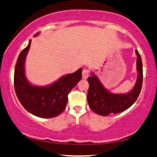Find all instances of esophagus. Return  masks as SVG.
Listing matches in <instances>:
<instances>
[{
    "label": "esophagus",
    "mask_w": 157,
    "mask_h": 157,
    "mask_svg": "<svg viewBox=\"0 0 157 157\" xmlns=\"http://www.w3.org/2000/svg\"><path fill=\"white\" fill-rule=\"evenodd\" d=\"M89 76V70L87 69H84L83 71H82V78L84 79L87 78V77Z\"/></svg>",
    "instance_id": "1"
}]
</instances>
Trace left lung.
<instances>
[{
  "mask_svg": "<svg viewBox=\"0 0 157 157\" xmlns=\"http://www.w3.org/2000/svg\"><path fill=\"white\" fill-rule=\"evenodd\" d=\"M137 56L136 68L138 77L131 91L126 94H115L105 88L99 79L93 73L88 77L89 89L87 92V101L91 110L101 116L119 113L129 108L136 101L142 86L143 73L142 62L139 52L136 50Z\"/></svg>",
  "mask_w": 157,
  "mask_h": 157,
  "instance_id": "left-lung-1",
  "label": "left lung"
}]
</instances>
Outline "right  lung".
I'll list each match as a JSON object with an SVG mask.
<instances>
[{
    "label": "right lung",
    "instance_id": "right-lung-1",
    "mask_svg": "<svg viewBox=\"0 0 157 157\" xmlns=\"http://www.w3.org/2000/svg\"><path fill=\"white\" fill-rule=\"evenodd\" d=\"M39 34L37 33L36 37ZM31 40L21 52L15 64L14 86L17 97L23 107L33 115L40 118H52L64 110L68 94L82 78V69L61 77L53 84L46 87L33 85L28 82L24 72L26 56L30 47Z\"/></svg>",
    "mask_w": 157,
    "mask_h": 157
}]
</instances>
